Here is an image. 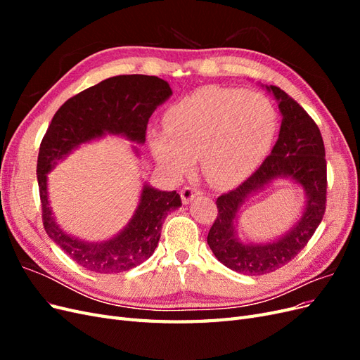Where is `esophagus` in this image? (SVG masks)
Wrapping results in <instances>:
<instances>
[{"mask_svg":"<svg viewBox=\"0 0 360 360\" xmlns=\"http://www.w3.org/2000/svg\"><path fill=\"white\" fill-rule=\"evenodd\" d=\"M180 193H181V201H183V204H189L195 197H198V195H200V189L193 188V186H184Z\"/></svg>","mask_w":360,"mask_h":360,"instance_id":"34e87169","label":"esophagus"}]
</instances>
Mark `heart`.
Instances as JSON below:
<instances>
[{
    "label": "heart",
    "mask_w": 360,
    "mask_h": 360,
    "mask_svg": "<svg viewBox=\"0 0 360 360\" xmlns=\"http://www.w3.org/2000/svg\"><path fill=\"white\" fill-rule=\"evenodd\" d=\"M275 124V108L266 96L209 85L169 108L163 115L165 132L150 135V148L159 165L177 177L201 156L207 183L226 189L264 159Z\"/></svg>",
    "instance_id": "heart-1"
}]
</instances>
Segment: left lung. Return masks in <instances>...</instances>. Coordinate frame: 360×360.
<instances>
[{"mask_svg":"<svg viewBox=\"0 0 360 360\" xmlns=\"http://www.w3.org/2000/svg\"><path fill=\"white\" fill-rule=\"evenodd\" d=\"M267 90L279 101L282 114L278 141L271 148V153L252 176L216 200L217 216L207 236V243L224 266L250 276L266 275L284 267L308 245L324 216L328 193V167L319 126L279 86L270 85ZM281 176H288L299 182L307 192V207L301 221L276 243L266 245L238 243L233 234V219L238 207L250 193Z\"/></svg>","mask_w":360,"mask_h":360,"instance_id":"obj_1","label":"left lung"}]
</instances>
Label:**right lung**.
I'll return each mask as SVG.
<instances>
[{
    "label": "right lung",
    "instance_id": "obj_1",
    "mask_svg": "<svg viewBox=\"0 0 360 360\" xmlns=\"http://www.w3.org/2000/svg\"><path fill=\"white\" fill-rule=\"evenodd\" d=\"M171 94L169 84L158 76H112L64 102L41 139L37 181L43 226L52 240L86 270L118 274L144 263L159 243L163 219L181 205L180 195L144 184L138 209L124 230L108 242L85 243L63 233L56 224L48 201L46 174L73 148L105 134L144 143L148 118Z\"/></svg>",
    "mask_w": 360,
    "mask_h": 360
}]
</instances>
